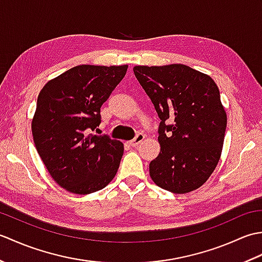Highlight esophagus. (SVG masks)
I'll return each instance as SVG.
<instances>
[{
  "label": "esophagus",
  "mask_w": 262,
  "mask_h": 262,
  "mask_svg": "<svg viewBox=\"0 0 262 262\" xmlns=\"http://www.w3.org/2000/svg\"><path fill=\"white\" fill-rule=\"evenodd\" d=\"M144 138H145V135L142 134V133H138V134L135 136L134 140H132V141L129 142V144H130L132 146L136 147V146L140 145V143H142V142L144 141Z\"/></svg>",
  "instance_id": "esophagus-1"
}]
</instances>
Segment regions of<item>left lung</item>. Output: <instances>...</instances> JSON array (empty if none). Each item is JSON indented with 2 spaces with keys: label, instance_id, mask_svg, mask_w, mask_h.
<instances>
[{
  "label": "left lung",
  "instance_id": "obj_1",
  "mask_svg": "<svg viewBox=\"0 0 262 262\" xmlns=\"http://www.w3.org/2000/svg\"><path fill=\"white\" fill-rule=\"evenodd\" d=\"M134 74L161 119L152 180L173 193L203 186L220 161L227 122L216 83L183 64L135 66Z\"/></svg>",
  "mask_w": 262,
  "mask_h": 262
}]
</instances>
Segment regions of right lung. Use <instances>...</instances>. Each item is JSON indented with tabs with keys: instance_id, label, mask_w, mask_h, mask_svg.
I'll use <instances>...</instances> for the list:
<instances>
[{
	"instance_id": "obj_1",
	"label": "right lung",
	"mask_w": 262,
	"mask_h": 262,
	"mask_svg": "<svg viewBox=\"0 0 262 262\" xmlns=\"http://www.w3.org/2000/svg\"><path fill=\"white\" fill-rule=\"evenodd\" d=\"M128 65H79L46 83L31 129L38 154L60 187L77 194L101 190L114 179L122 143L93 135L100 108L124 79Z\"/></svg>"
}]
</instances>
